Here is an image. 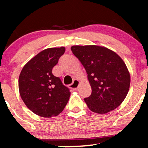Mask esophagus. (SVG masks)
<instances>
[{
    "label": "esophagus",
    "instance_id": "1",
    "mask_svg": "<svg viewBox=\"0 0 148 148\" xmlns=\"http://www.w3.org/2000/svg\"><path fill=\"white\" fill-rule=\"evenodd\" d=\"M79 84H80V81H79V80L74 79L72 84L69 85V88H72V89L76 90V89H77L78 87H79Z\"/></svg>",
    "mask_w": 148,
    "mask_h": 148
}]
</instances>
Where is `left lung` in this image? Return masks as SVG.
<instances>
[{"mask_svg": "<svg viewBox=\"0 0 148 148\" xmlns=\"http://www.w3.org/2000/svg\"><path fill=\"white\" fill-rule=\"evenodd\" d=\"M71 49L87 72L92 93L84 101L89 109L104 114L118 108L130 86V74L123 59L101 46L75 45Z\"/></svg>", "mask_w": 148, "mask_h": 148, "instance_id": "1", "label": "left lung"}]
</instances>
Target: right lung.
<instances>
[{"label":"right lung","instance_id":"add662e5","mask_svg":"<svg viewBox=\"0 0 148 148\" xmlns=\"http://www.w3.org/2000/svg\"><path fill=\"white\" fill-rule=\"evenodd\" d=\"M65 47L46 49L25 64L18 77V90L25 106L43 118L57 116L70 96L68 88L52 74Z\"/></svg>","mask_w":148,"mask_h":148}]
</instances>
